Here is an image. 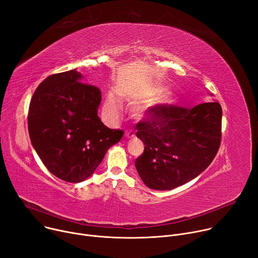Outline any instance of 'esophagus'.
I'll return each instance as SVG.
<instances>
[{"label":"esophagus","mask_w":258,"mask_h":258,"mask_svg":"<svg viewBox=\"0 0 258 258\" xmlns=\"http://www.w3.org/2000/svg\"><path fill=\"white\" fill-rule=\"evenodd\" d=\"M125 138L126 139H135L136 138V135L133 131H126L125 132Z\"/></svg>","instance_id":"obj_1"}]
</instances>
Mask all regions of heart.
I'll return each mask as SVG.
<instances>
[{"label":"heart","mask_w":258,"mask_h":258,"mask_svg":"<svg viewBox=\"0 0 258 258\" xmlns=\"http://www.w3.org/2000/svg\"><path fill=\"white\" fill-rule=\"evenodd\" d=\"M120 96L123 98L124 101L137 104L141 103L143 101L149 100L154 96L149 106L151 107H159V108H167L175 104L176 102V95L172 90H166V86L160 83L153 84L148 87L144 88H138L132 89L128 91L120 92ZM120 109L119 101L117 100L112 93H109L106 103H105V111L108 115L114 116L118 113ZM135 113L139 118H144L146 117V107L140 106L135 109Z\"/></svg>","instance_id":"obj_1"}]
</instances>
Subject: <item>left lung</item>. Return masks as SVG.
Listing matches in <instances>:
<instances>
[{
	"label": "left lung",
	"mask_w": 258,
	"mask_h": 258,
	"mask_svg": "<svg viewBox=\"0 0 258 258\" xmlns=\"http://www.w3.org/2000/svg\"><path fill=\"white\" fill-rule=\"evenodd\" d=\"M149 112L150 118L136 126L145 149L135 166L149 188L170 190L198 177L216 156L222 109L213 101L191 109L153 107Z\"/></svg>",
	"instance_id": "8db88e82"
}]
</instances>
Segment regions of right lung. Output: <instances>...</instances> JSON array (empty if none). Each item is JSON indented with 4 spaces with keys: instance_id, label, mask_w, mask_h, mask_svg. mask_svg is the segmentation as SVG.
<instances>
[{
    "instance_id": "right-lung-1",
    "label": "right lung",
    "mask_w": 258,
    "mask_h": 258,
    "mask_svg": "<svg viewBox=\"0 0 258 258\" xmlns=\"http://www.w3.org/2000/svg\"><path fill=\"white\" fill-rule=\"evenodd\" d=\"M101 90L83 82L76 69L46 78L30 103L32 145L55 177L72 183L89 178L123 131L107 127L98 116Z\"/></svg>"
}]
</instances>
